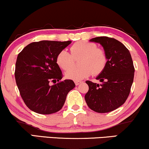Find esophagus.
Here are the masks:
<instances>
[{
    "mask_svg": "<svg viewBox=\"0 0 149 149\" xmlns=\"http://www.w3.org/2000/svg\"><path fill=\"white\" fill-rule=\"evenodd\" d=\"M74 84H75V85H76V86H78V85L81 84V81H75Z\"/></svg>",
    "mask_w": 149,
    "mask_h": 149,
    "instance_id": "34e87169",
    "label": "esophagus"
}]
</instances>
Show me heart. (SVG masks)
<instances>
[{
	"label": "heart",
	"mask_w": 149,
	"mask_h": 149,
	"mask_svg": "<svg viewBox=\"0 0 149 149\" xmlns=\"http://www.w3.org/2000/svg\"><path fill=\"white\" fill-rule=\"evenodd\" d=\"M70 53L62 50L57 54L56 62L65 72L68 79L74 81L82 80L90 76L99 74L105 69L107 62L106 52L103 49L97 48L94 43L86 41L76 42L71 46ZM82 57L79 69H71L74 64V59ZM71 69H70V68Z\"/></svg>",
	"instance_id": "1"
}]
</instances>
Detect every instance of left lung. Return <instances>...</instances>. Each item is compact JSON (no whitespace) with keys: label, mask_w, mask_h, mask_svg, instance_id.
Returning a JSON list of instances; mask_svg holds the SVG:
<instances>
[{"label":"left lung","mask_w":149,"mask_h":149,"mask_svg":"<svg viewBox=\"0 0 149 149\" xmlns=\"http://www.w3.org/2000/svg\"><path fill=\"white\" fill-rule=\"evenodd\" d=\"M90 42L103 47L107 57L105 69L96 77L100 84L86 81L89 90L85 95L87 105L98 113H107L125 103L134 81L135 68L130 52L114 38L97 37Z\"/></svg>","instance_id":"1"}]
</instances>
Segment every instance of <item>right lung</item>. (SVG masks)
<instances>
[{
	"label": "right lung",
	"instance_id": "add662e5",
	"mask_svg": "<svg viewBox=\"0 0 149 149\" xmlns=\"http://www.w3.org/2000/svg\"><path fill=\"white\" fill-rule=\"evenodd\" d=\"M71 42L49 40L32 42L18 54L15 82L24 103L34 112L40 114L57 112L62 108L67 94L75 87L72 80L60 81L62 72L56 62L57 54ZM51 81L58 83L51 86Z\"/></svg>",
	"mask_w": 149,
	"mask_h": 149
}]
</instances>
